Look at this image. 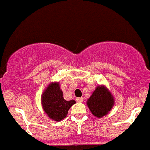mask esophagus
<instances>
[{"label":"esophagus","instance_id":"obj_1","mask_svg":"<svg viewBox=\"0 0 150 150\" xmlns=\"http://www.w3.org/2000/svg\"><path fill=\"white\" fill-rule=\"evenodd\" d=\"M76 101L77 102H83V98H77Z\"/></svg>","mask_w":150,"mask_h":150}]
</instances>
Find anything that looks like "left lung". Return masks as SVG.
Wrapping results in <instances>:
<instances>
[{"label": "left lung", "instance_id": "left-lung-1", "mask_svg": "<svg viewBox=\"0 0 150 150\" xmlns=\"http://www.w3.org/2000/svg\"><path fill=\"white\" fill-rule=\"evenodd\" d=\"M114 105L112 94L105 86H98L88 99L87 105L96 117L101 118L107 115Z\"/></svg>", "mask_w": 150, "mask_h": 150}]
</instances>
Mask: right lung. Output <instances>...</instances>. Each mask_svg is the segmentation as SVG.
<instances>
[{
  "label": "right lung",
  "mask_w": 150,
  "mask_h": 150,
  "mask_svg": "<svg viewBox=\"0 0 150 150\" xmlns=\"http://www.w3.org/2000/svg\"><path fill=\"white\" fill-rule=\"evenodd\" d=\"M42 105L49 117L61 121L67 117L69 108L75 104L74 100L67 101L63 97L59 82L50 83L42 95Z\"/></svg>",
  "instance_id": "add662e5"
}]
</instances>
